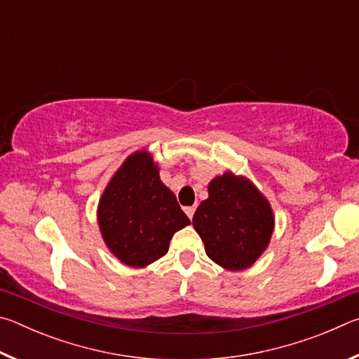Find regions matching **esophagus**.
<instances>
[{
  "instance_id": "34e87169",
  "label": "esophagus",
  "mask_w": 359,
  "mask_h": 359,
  "mask_svg": "<svg viewBox=\"0 0 359 359\" xmlns=\"http://www.w3.org/2000/svg\"><path fill=\"white\" fill-rule=\"evenodd\" d=\"M184 210H185V214L188 215V218H193L194 210H196V205H188V208H185Z\"/></svg>"
}]
</instances>
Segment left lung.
<instances>
[{
	"mask_svg": "<svg viewBox=\"0 0 359 359\" xmlns=\"http://www.w3.org/2000/svg\"><path fill=\"white\" fill-rule=\"evenodd\" d=\"M193 226L212 261L224 269L242 271L266 250L274 215L250 180L224 172L209 184V198L198 205Z\"/></svg>",
	"mask_w": 359,
	"mask_h": 359,
	"instance_id": "8db88e82",
	"label": "left lung"
}]
</instances>
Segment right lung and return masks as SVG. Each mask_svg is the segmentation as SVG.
Returning a JSON list of instances; mask_svg holds the SVG:
<instances>
[{
  "label": "right lung",
  "mask_w": 359,
  "mask_h": 359,
  "mask_svg": "<svg viewBox=\"0 0 359 359\" xmlns=\"http://www.w3.org/2000/svg\"><path fill=\"white\" fill-rule=\"evenodd\" d=\"M100 229L115 257L144 267L165 257L175 231L190 224L163 184L150 154L135 151L109 182L98 205Z\"/></svg>",
  "instance_id": "1"
}]
</instances>
